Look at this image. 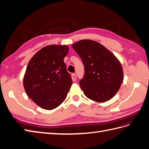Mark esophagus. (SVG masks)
Segmentation results:
<instances>
[{"label":"esophagus","instance_id":"esophagus-1","mask_svg":"<svg viewBox=\"0 0 149 149\" xmlns=\"http://www.w3.org/2000/svg\"><path fill=\"white\" fill-rule=\"evenodd\" d=\"M71 77H72V81H75L76 80H77V74H74V73H73V74H72V75H71Z\"/></svg>","mask_w":149,"mask_h":149}]
</instances>
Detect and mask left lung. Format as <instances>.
Listing matches in <instances>:
<instances>
[{
	"label": "left lung",
	"instance_id": "1",
	"mask_svg": "<svg viewBox=\"0 0 149 149\" xmlns=\"http://www.w3.org/2000/svg\"><path fill=\"white\" fill-rule=\"evenodd\" d=\"M85 67L79 85L86 97L97 102L111 99L123 81V70L118 58L100 43L81 40L72 45Z\"/></svg>",
	"mask_w": 149,
	"mask_h": 149
}]
</instances>
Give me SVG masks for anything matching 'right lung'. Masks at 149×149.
Segmentation results:
<instances>
[{
    "label": "right lung",
    "mask_w": 149,
    "mask_h": 149,
    "mask_svg": "<svg viewBox=\"0 0 149 149\" xmlns=\"http://www.w3.org/2000/svg\"><path fill=\"white\" fill-rule=\"evenodd\" d=\"M68 45H47L29 61L23 78L27 95L42 109L52 110L66 99L72 85L64 58Z\"/></svg>",
    "instance_id": "right-lung-1"
}]
</instances>
